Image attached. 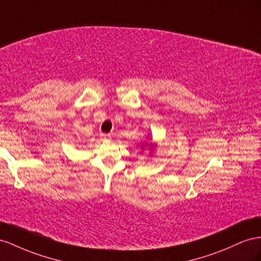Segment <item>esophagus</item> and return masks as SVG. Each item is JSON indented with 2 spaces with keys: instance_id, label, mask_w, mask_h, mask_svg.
I'll return each mask as SVG.
<instances>
[{
  "instance_id": "1",
  "label": "esophagus",
  "mask_w": 261,
  "mask_h": 261,
  "mask_svg": "<svg viewBox=\"0 0 261 261\" xmlns=\"http://www.w3.org/2000/svg\"><path fill=\"white\" fill-rule=\"evenodd\" d=\"M100 136H101V138L104 139V140H105V139H111V135H110V134H101Z\"/></svg>"
}]
</instances>
